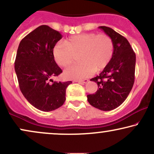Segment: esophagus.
I'll return each instance as SVG.
<instances>
[{
    "instance_id": "obj_1",
    "label": "esophagus",
    "mask_w": 154,
    "mask_h": 154,
    "mask_svg": "<svg viewBox=\"0 0 154 154\" xmlns=\"http://www.w3.org/2000/svg\"><path fill=\"white\" fill-rule=\"evenodd\" d=\"M76 82H79V83H87L89 82L88 79H79V80H76Z\"/></svg>"
}]
</instances>
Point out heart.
Listing matches in <instances>:
<instances>
[{"instance_id":"1","label":"heart","mask_w":154,"mask_h":154,"mask_svg":"<svg viewBox=\"0 0 154 154\" xmlns=\"http://www.w3.org/2000/svg\"><path fill=\"white\" fill-rule=\"evenodd\" d=\"M114 45L106 35L85 33L72 36L65 42H58L53 49L56 63L61 67L72 65L77 55L82 61L66 69L67 79H83L104 69L112 59Z\"/></svg>"}]
</instances>
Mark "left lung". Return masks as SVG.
Returning a JSON list of instances; mask_svg holds the SVG:
<instances>
[{"label": "left lung", "instance_id": "left-lung-1", "mask_svg": "<svg viewBox=\"0 0 154 154\" xmlns=\"http://www.w3.org/2000/svg\"><path fill=\"white\" fill-rule=\"evenodd\" d=\"M113 40L114 52L109 65L91 81L97 82L95 94L87 95L94 107L102 111L117 108L129 94L134 83L136 54L124 36L106 26L99 27Z\"/></svg>", "mask_w": 154, "mask_h": 154}]
</instances>
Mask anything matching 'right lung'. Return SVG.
Instances as JSON below:
<instances>
[{
	"mask_svg": "<svg viewBox=\"0 0 154 154\" xmlns=\"http://www.w3.org/2000/svg\"><path fill=\"white\" fill-rule=\"evenodd\" d=\"M62 38L58 31L40 25L27 35L17 48L15 71L21 92L30 104L43 112L63 106L66 89L72 83L52 79L63 72L53 55L54 47Z\"/></svg>",
	"mask_w": 154,
	"mask_h": 154,
	"instance_id": "1",
	"label": "right lung"
}]
</instances>
